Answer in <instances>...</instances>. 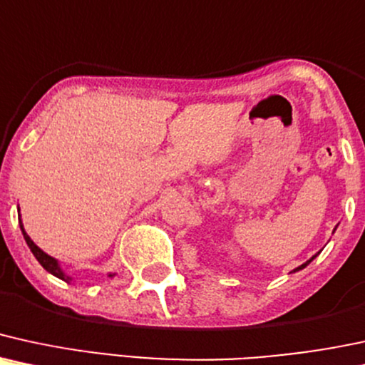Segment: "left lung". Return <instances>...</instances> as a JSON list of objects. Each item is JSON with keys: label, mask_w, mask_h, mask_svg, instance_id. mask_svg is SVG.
<instances>
[{"label": "left lung", "mask_w": 365, "mask_h": 365, "mask_svg": "<svg viewBox=\"0 0 365 365\" xmlns=\"http://www.w3.org/2000/svg\"><path fill=\"white\" fill-rule=\"evenodd\" d=\"M335 230H336V227H335ZM335 230H333V232H335ZM318 255H319V252H318ZM318 255H314V256H312V258H311V259H307V261H306V263H302V264H301V267H297V268H295V269H294V272H299V269L306 268V267H307V264H309V263H311V261H312V259H314V258H316V256H318Z\"/></svg>", "instance_id": "8db88e82"}]
</instances>
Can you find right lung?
Here are the masks:
<instances>
[{
	"label": "right lung",
	"instance_id": "add662e5",
	"mask_svg": "<svg viewBox=\"0 0 365 365\" xmlns=\"http://www.w3.org/2000/svg\"><path fill=\"white\" fill-rule=\"evenodd\" d=\"M19 224H20L21 234H24V239H25V242H27V246L30 247V251H32V255L36 256V259L38 261V263H41V267L44 268L46 272H49L51 275H54V277L61 278V280H64V282H71L73 278H71V277H68L66 273L63 272L61 267H59V261L56 259V258H53V256H49V255H47V252L42 251L41 247H38L37 244L34 242L32 239L29 237V234L25 232V229H24V224H21V218H20V208H19ZM109 277H114V273H109Z\"/></svg>",
	"mask_w": 365,
	"mask_h": 365
}]
</instances>
